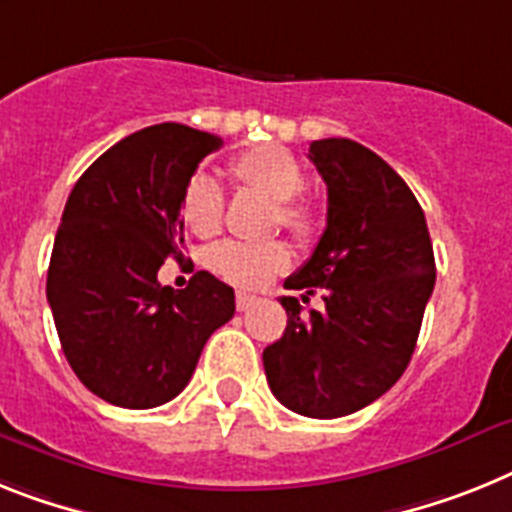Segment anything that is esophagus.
<instances>
[{
  "mask_svg": "<svg viewBox=\"0 0 512 512\" xmlns=\"http://www.w3.org/2000/svg\"><path fill=\"white\" fill-rule=\"evenodd\" d=\"M255 302H257L255 294H247V291H239V294H236V309H239V312H247Z\"/></svg>",
  "mask_w": 512,
  "mask_h": 512,
  "instance_id": "obj_1",
  "label": "esophagus"
}]
</instances>
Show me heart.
Instances as JSON below:
<instances>
[{"instance_id": "heart-1", "label": "heart", "mask_w": 512, "mask_h": 512, "mask_svg": "<svg viewBox=\"0 0 512 512\" xmlns=\"http://www.w3.org/2000/svg\"><path fill=\"white\" fill-rule=\"evenodd\" d=\"M231 176L249 190L276 200V226H283L302 242L317 234L320 216L315 205L302 197L307 171L294 153L283 148L247 150L231 161ZM182 218L195 236H213L221 231L223 195L213 176L195 174L184 184ZM208 260L223 281L242 289H260L289 268L291 252L283 242H223L213 247Z\"/></svg>"}]
</instances>
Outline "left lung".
Returning <instances> with one entry per match:
<instances>
[{
	"mask_svg": "<svg viewBox=\"0 0 512 512\" xmlns=\"http://www.w3.org/2000/svg\"><path fill=\"white\" fill-rule=\"evenodd\" d=\"M309 161L328 184V226L283 286L322 289L325 309L302 317L299 299L281 296L289 322L263 364L286 409L338 419L388 393L409 367L435 252L422 205L377 153L328 137L309 145Z\"/></svg>",
	"mask_w": 512,
	"mask_h": 512,
	"instance_id": "obj_1",
	"label": "left lung"
}]
</instances>
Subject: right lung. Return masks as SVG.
<instances>
[{"instance_id":"add662e5","label":"right lung","mask_w":512,"mask_h":512,"mask_svg":"<svg viewBox=\"0 0 512 512\" xmlns=\"http://www.w3.org/2000/svg\"><path fill=\"white\" fill-rule=\"evenodd\" d=\"M221 137L153 124L90 163L64 205L46 299L59 343L90 393L156 409L182 393L213 330L234 317V289L200 270L187 289L158 283L182 257V192Z\"/></svg>"}]
</instances>
